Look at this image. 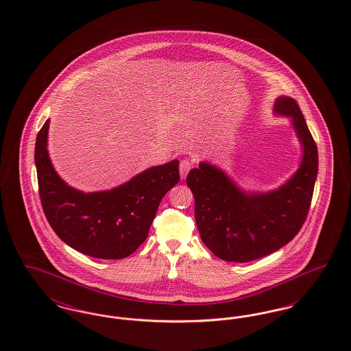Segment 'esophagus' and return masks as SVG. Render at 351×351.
Segmentation results:
<instances>
[{
    "label": "esophagus",
    "instance_id": "obj_1",
    "mask_svg": "<svg viewBox=\"0 0 351 351\" xmlns=\"http://www.w3.org/2000/svg\"><path fill=\"white\" fill-rule=\"evenodd\" d=\"M191 168H192V163H191L188 159H184V160L180 162L179 171H180V176H182V179H185V178H186V175H188V172L191 171Z\"/></svg>",
    "mask_w": 351,
    "mask_h": 351
}]
</instances>
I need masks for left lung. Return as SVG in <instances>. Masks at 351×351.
I'll return each instance as SVG.
<instances>
[{"label":"left lung","mask_w":351,"mask_h":351,"mask_svg":"<svg viewBox=\"0 0 351 351\" xmlns=\"http://www.w3.org/2000/svg\"><path fill=\"white\" fill-rule=\"evenodd\" d=\"M274 113L291 119L302 150L299 168L279 188L245 191L209 162H200L186 176L201 239L226 262L245 263L279 250L299 233L311 206L317 179V146L296 101L278 97Z\"/></svg>","instance_id":"obj_1"}]
</instances>
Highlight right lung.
<instances>
[{"mask_svg": "<svg viewBox=\"0 0 351 351\" xmlns=\"http://www.w3.org/2000/svg\"><path fill=\"white\" fill-rule=\"evenodd\" d=\"M50 119L36 135L35 167L47 221L69 247L99 259H123L147 238L163 196L179 183V160L147 168L108 191L88 192L68 185L47 150Z\"/></svg>", "mask_w": 351, "mask_h": 351, "instance_id": "add662e5", "label": "right lung"}]
</instances>
